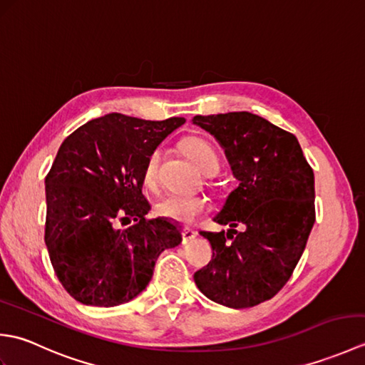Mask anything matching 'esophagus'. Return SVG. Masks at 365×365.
Masks as SVG:
<instances>
[{"mask_svg":"<svg viewBox=\"0 0 365 365\" xmlns=\"http://www.w3.org/2000/svg\"><path fill=\"white\" fill-rule=\"evenodd\" d=\"M196 235H197V232H195L192 229L185 227V229L182 230V240H183V243H188V242H191V240H195Z\"/></svg>","mask_w":365,"mask_h":365,"instance_id":"34e87169","label":"esophagus"}]
</instances>
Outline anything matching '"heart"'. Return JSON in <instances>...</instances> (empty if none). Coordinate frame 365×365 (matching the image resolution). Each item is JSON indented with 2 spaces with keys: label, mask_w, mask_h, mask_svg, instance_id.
Here are the masks:
<instances>
[{
  "label": "heart",
  "mask_w": 365,
  "mask_h": 365,
  "mask_svg": "<svg viewBox=\"0 0 365 365\" xmlns=\"http://www.w3.org/2000/svg\"><path fill=\"white\" fill-rule=\"evenodd\" d=\"M183 150L188 157L195 161V165L202 170L204 174H215L220 169V160L213 147L200 138L185 139ZM158 163L160 150L150 152L145 160V166L143 170V180L145 187H155L158 175ZM210 208V202L202 196L197 195H183V192H169L163 196L157 202V212L163 218L174 221L178 224H191L200 216L205 215Z\"/></svg>",
  "instance_id": "heart-1"
}]
</instances>
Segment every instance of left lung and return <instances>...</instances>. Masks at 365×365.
<instances>
[{"label": "left lung", "instance_id": "1", "mask_svg": "<svg viewBox=\"0 0 365 365\" xmlns=\"http://www.w3.org/2000/svg\"><path fill=\"white\" fill-rule=\"evenodd\" d=\"M192 123L216 138L238 180L213 218L227 234L200 232L213 255L195 282L218 304L257 306L282 289L304 251L315 222L314 170L297 136L257 114L195 115Z\"/></svg>", "mask_w": 365, "mask_h": 365}]
</instances>
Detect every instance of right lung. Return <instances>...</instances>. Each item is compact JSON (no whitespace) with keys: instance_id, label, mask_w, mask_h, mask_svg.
<instances>
[{"instance_id":"add662e5","label":"right lung","mask_w":365,"mask_h":365,"mask_svg":"<svg viewBox=\"0 0 365 365\" xmlns=\"http://www.w3.org/2000/svg\"><path fill=\"white\" fill-rule=\"evenodd\" d=\"M183 118L120 113L92 119L61 144L45 177V245L59 282L81 304L113 307L141 293L160 254L182 242L177 224L147 220L143 170ZM131 225L117 229V222Z\"/></svg>"}]
</instances>
